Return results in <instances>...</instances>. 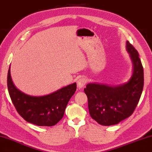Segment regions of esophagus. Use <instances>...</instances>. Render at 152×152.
<instances>
[{"label": "esophagus", "instance_id": "34e87169", "mask_svg": "<svg viewBox=\"0 0 152 152\" xmlns=\"http://www.w3.org/2000/svg\"><path fill=\"white\" fill-rule=\"evenodd\" d=\"M86 78L85 77H81L78 79L77 81V88L79 89H81L83 87L85 86L86 84Z\"/></svg>", "mask_w": 152, "mask_h": 152}]
</instances>
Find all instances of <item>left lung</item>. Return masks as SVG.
<instances>
[{"mask_svg": "<svg viewBox=\"0 0 152 152\" xmlns=\"http://www.w3.org/2000/svg\"><path fill=\"white\" fill-rule=\"evenodd\" d=\"M126 50L133 63V73L127 82L118 86L89 83L84 89L91 117L99 125H116L129 117L142 94L143 69L138 52L128 41Z\"/></svg>", "mask_w": 152, "mask_h": 152, "instance_id": "8db88e82", "label": "left lung"}]
</instances>
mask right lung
<instances>
[{
    "label": "right lung",
    "mask_w": 152,
    "mask_h": 152,
    "mask_svg": "<svg viewBox=\"0 0 152 152\" xmlns=\"http://www.w3.org/2000/svg\"><path fill=\"white\" fill-rule=\"evenodd\" d=\"M7 75L9 96L20 116L27 122L38 126H53L63 117L69 99L77 89L76 83L69 84L48 95H27L17 89L11 76Z\"/></svg>",
    "instance_id": "add662e5"
}]
</instances>
